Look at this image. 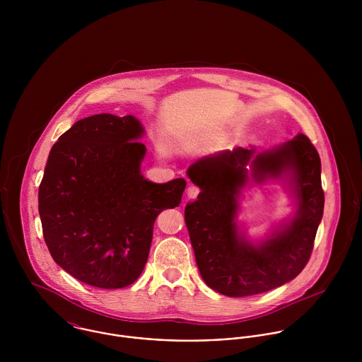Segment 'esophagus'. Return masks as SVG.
<instances>
[{
    "instance_id": "1",
    "label": "esophagus",
    "mask_w": 362,
    "mask_h": 362,
    "mask_svg": "<svg viewBox=\"0 0 362 362\" xmlns=\"http://www.w3.org/2000/svg\"><path fill=\"white\" fill-rule=\"evenodd\" d=\"M199 192H201V189L198 187H195V185H189L188 189H187L188 198H197L199 195Z\"/></svg>"
}]
</instances>
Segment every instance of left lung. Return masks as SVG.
I'll list each match as a JSON object with an SVG mask.
<instances>
[{"label": "left lung", "mask_w": 362, "mask_h": 362, "mask_svg": "<svg viewBox=\"0 0 362 362\" xmlns=\"http://www.w3.org/2000/svg\"><path fill=\"white\" fill-rule=\"evenodd\" d=\"M187 174L201 194L185 207V223L198 269L210 288L227 297H248L283 286L303 272L325 205L320 157L307 135L298 134L260 153L235 148L207 156ZM281 176L289 177L299 209L293 221L252 245L233 221L240 189Z\"/></svg>", "instance_id": "left-lung-1"}]
</instances>
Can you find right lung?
I'll return each mask as SVG.
<instances>
[{
    "instance_id": "1",
    "label": "right lung",
    "mask_w": 362,
    "mask_h": 362,
    "mask_svg": "<svg viewBox=\"0 0 362 362\" xmlns=\"http://www.w3.org/2000/svg\"><path fill=\"white\" fill-rule=\"evenodd\" d=\"M145 129L134 115L96 114L54 144L39 187L45 241L55 263L99 288H122L142 273L160 211L180 205L187 181L141 174Z\"/></svg>"
}]
</instances>
